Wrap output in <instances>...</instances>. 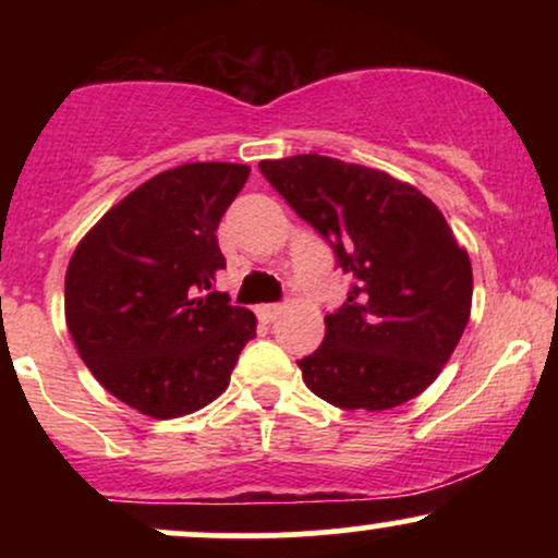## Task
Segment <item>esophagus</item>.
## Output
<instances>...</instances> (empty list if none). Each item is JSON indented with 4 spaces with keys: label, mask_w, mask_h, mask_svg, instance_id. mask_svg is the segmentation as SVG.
<instances>
[{
    "label": "esophagus",
    "mask_w": 558,
    "mask_h": 558,
    "mask_svg": "<svg viewBox=\"0 0 558 558\" xmlns=\"http://www.w3.org/2000/svg\"><path fill=\"white\" fill-rule=\"evenodd\" d=\"M286 306L283 304H262L257 310V315L262 323H272V319H278L280 315H283Z\"/></svg>",
    "instance_id": "1"
}]
</instances>
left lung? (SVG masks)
I'll use <instances>...</instances> for the list:
<instances>
[{"instance_id": "obj_1", "label": "left lung", "mask_w": 558, "mask_h": 558, "mask_svg": "<svg viewBox=\"0 0 558 558\" xmlns=\"http://www.w3.org/2000/svg\"><path fill=\"white\" fill-rule=\"evenodd\" d=\"M267 183L330 243L351 275L325 341L299 360L306 388L383 412L420 396L457 349L472 306L470 257L440 209L388 172L332 157L259 162Z\"/></svg>"}]
</instances>
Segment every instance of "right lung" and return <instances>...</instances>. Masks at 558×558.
<instances>
[{
    "mask_svg": "<svg viewBox=\"0 0 558 558\" xmlns=\"http://www.w3.org/2000/svg\"><path fill=\"white\" fill-rule=\"evenodd\" d=\"M246 165L189 162L131 191L78 243L65 317L81 360L128 407L168 420L228 388L257 317L215 291L217 226Z\"/></svg>",
    "mask_w": 558,
    "mask_h": 558,
    "instance_id": "add662e5",
    "label": "right lung"
}]
</instances>
